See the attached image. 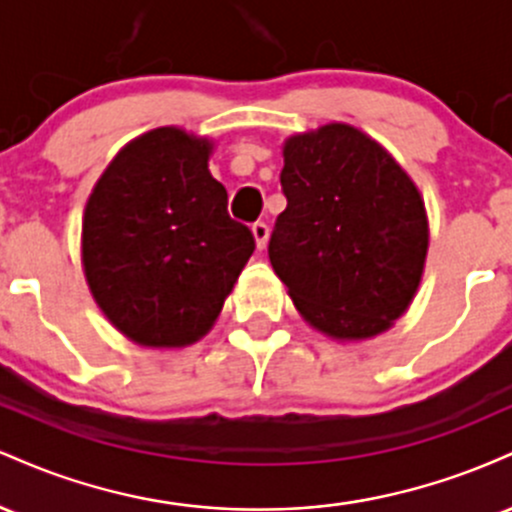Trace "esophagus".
<instances>
[{
	"instance_id": "34e87169",
	"label": "esophagus",
	"mask_w": 512,
	"mask_h": 512,
	"mask_svg": "<svg viewBox=\"0 0 512 512\" xmlns=\"http://www.w3.org/2000/svg\"><path fill=\"white\" fill-rule=\"evenodd\" d=\"M252 236H255V245H257V250H262L264 245H267V238H269V228H267V223H262V221L252 223Z\"/></svg>"
}]
</instances>
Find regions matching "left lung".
I'll use <instances>...</instances> for the list:
<instances>
[{
    "label": "left lung",
    "instance_id": "8db88e82",
    "mask_svg": "<svg viewBox=\"0 0 512 512\" xmlns=\"http://www.w3.org/2000/svg\"><path fill=\"white\" fill-rule=\"evenodd\" d=\"M286 209L269 262L301 317L337 342L373 339L414 301L428 252L419 187L366 132L330 122L284 142Z\"/></svg>",
    "mask_w": 512,
    "mask_h": 512
}]
</instances>
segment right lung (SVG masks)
<instances>
[{
    "mask_svg": "<svg viewBox=\"0 0 512 512\" xmlns=\"http://www.w3.org/2000/svg\"><path fill=\"white\" fill-rule=\"evenodd\" d=\"M211 151V139L180 127L151 129L117 151L86 202L88 291L139 346L199 342L255 250L250 228L228 216Z\"/></svg>",
    "mask_w": 512,
    "mask_h": 512,
    "instance_id": "right-lung-1",
    "label": "right lung"
}]
</instances>
